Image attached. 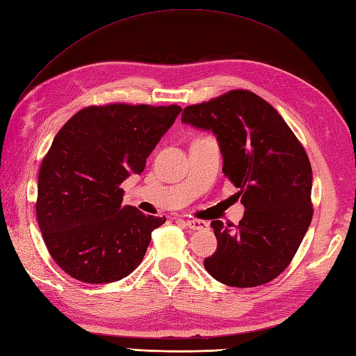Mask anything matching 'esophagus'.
Segmentation results:
<instances>
[{
    "mask_svg": "<svg viewBox=\"0 0 356 356\" xmlns=\"http://www.w3.org/2000/svg\"><path fill=\"white\" fill-rule=\"evenodd\" d=\"M186 225L191 228V230H207L209 224L205 220H200V219H187Z\"/></svg>",
    "mask_w": 356,
    "mask_h": 356,
    "instance_id": "1",
    "label": "esophagus"
}]
</instances>
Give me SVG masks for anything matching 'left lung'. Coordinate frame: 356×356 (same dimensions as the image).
Masks as SVG:
<instances>
[{"instance_id":"1","label":"left lung","mask_w":356,"mask_h":356,"mask_svg":"<svg viewBox=\"0 0 356 356\" xmlns=\"http://www.w3.org/2000/svg\"><path fill=\"white\" fill-rule=\"evenodd\" d=\"M181 120L216 134L222 172L245 207L238 225L211 222L218 248L204 260L205 270L234 288L274 280L296 256L314 215L312 168L303 145L283 117L248 90L186 106Z\"/></svg>"}]
</instances>
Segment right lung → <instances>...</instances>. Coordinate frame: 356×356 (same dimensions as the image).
Instances as JSON below:
<instances>
[{"mask_svg":"<svg viewBox=\"0 0 356 356\" xmlns=\"http://www.w3.org/2000/svg\"><path fill=\"white\" fill-rule=\"evenodd\" d=\"M181 106L91 105L56 134L38 177L36 216L50 256L85 283H111L141 264L165 218L123 205V181L146 158Z\"/></svg>","mask_w":356,"mask_h":356,"instance_id":"1","label":"right lung"}]
</instances>
